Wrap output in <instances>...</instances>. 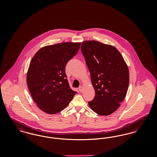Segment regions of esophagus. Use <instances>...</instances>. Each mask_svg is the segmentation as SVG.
<instances>
[{
	"label": "esophagus",
	"instance_id": "obj_1",
	"mask_svg": "<svg viewBox=\"0 0 157 157\" xmlns=\"http://www.w3.org/2000/svg\"><path fill=\"white\" fill-rule=\"evenodd\" d=\"M79 91H80L81 92H83V87L82 86H79Z\"/></svg>",
	"mask_w": 157,
	"mask_h": 157
}]
</instances>
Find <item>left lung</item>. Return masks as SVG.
<instances>
[{
  "instance_id": "8db88e82",
  "label": "left lung",
  "mask_w": 157,
  "mask_h": 157,
  "mask_svg": "<svg viewBox=\"0 0 157 157\" xmlns=\"http://www.w3.org/2000/svg\"><path fill=\"white\" fill-rule=\"evenodd\" d=\"M81 51L90 73L95 96L88 102L98 115L112 114L127 95L129 69L118 50L113 46L96 40L82 43Z\"/></svg>"
}]
</instances>
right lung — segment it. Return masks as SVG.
Returning a JSON list of instances; mask_svg holds the SVG:
<instances>
[{"label": "right lung", "mask_w": 157, "mask_h": 157, "mask_svg": "<svg viewBox=\"0 0 157 157\" xmlns=\"http://www.w3.org/2000/svg\"><path fill=\"white\" fill-rule=\"evenodd\" d=\"M81 42H62L40 48L30 61L26 81L30 95L42 111L63 110L76 92L71 89L65 74L67 62L78 53Z\"/></svg>", "instance_id": "obj_1"}]
</instances>
